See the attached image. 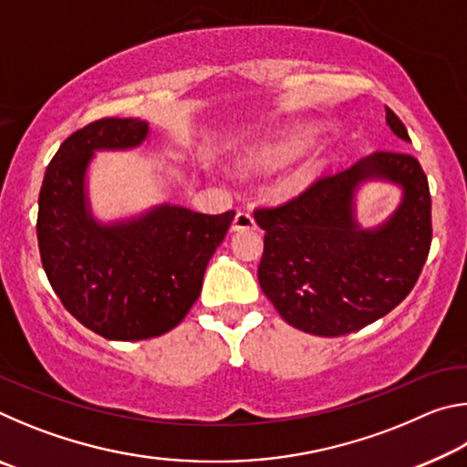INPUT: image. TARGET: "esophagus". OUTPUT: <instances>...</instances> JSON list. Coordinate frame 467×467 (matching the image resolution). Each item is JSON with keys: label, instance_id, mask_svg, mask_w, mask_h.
<instances>
[{"label": "esophagus", "instance_id": "34e87169", "mask_svg": "<svg viewBox=\"0 0 467 467\" xmlns=\"http://www.w3.org/2000/svg\"><path fill=\"white\" fill-rule=\"evenodd\" d=\"M251 228H255V218H253L251 212H236V216L233 220V231H251Z\"/></svg>", "mask_w": 467, "mask_h": 467}]
</instances>
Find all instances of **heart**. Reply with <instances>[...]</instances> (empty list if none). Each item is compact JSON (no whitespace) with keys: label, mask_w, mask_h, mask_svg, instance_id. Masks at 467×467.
I'll return each mask as SVG.
<instances>
[{"label":"heart","mask_w":467,"mask_h":467,"mask_svg":"<svg viewBox=\"0 0 467 467\" xmlns=\"http://www.w3.org/2000/svg\"><path fill=\"white\" fill-rule=\"evenodd\" d=\"M300 141H284V144H274V146H265L257 152L249 154L247 161H244V167L255 171V172H274L280 171L282 167L295 158L298 152Z\"/></svg>","instance_id":"1"}]
</instances>
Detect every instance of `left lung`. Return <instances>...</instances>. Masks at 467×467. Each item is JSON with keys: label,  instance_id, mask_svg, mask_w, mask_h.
Instances as JSON below:
<instances>
[{"label": "left lung", "instance_id": "left-lung-1", "mask_svg": "<svg viewBox=\"0 0 467 467\" xmlns=\"http://www.w3.org/2000/svg\"><path fill=\"white\" fill-rule=\"evenodd\" d=\"M387 125L410 141L389 107ZM385 178L405 189L396 214L360 232L351 214L362 180ZM264 228L257 280L280 317L306 334L336 337L393 311L418 282L432 241L431 192L412 154L379 150L337 175L319 177L292 200L255 208Z\"/></svg>", "mask_w": 467, "mask_h": 467}]
</instances>
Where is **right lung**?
<instances>
[{
	"label": "right lung",
	"mask_w": 467,
	"mask_h": 467,
	"mask_svg": "<svg viewBox=\"0 0 467 467\" xmlns=\"http://www.w3.org/2000/svg\"><path fill=\"white\" fill-rule=\"evenodd\" d=\"M146 136L138 119L84 125L55 152L38 193V251L51 288L84 327L119 342L162 336L185 319L234 218V210L161 205L130 223H94L84 197L92 152L133 148Z\"/></svg>",
	"instance_id": "1"
}]
</instances>
